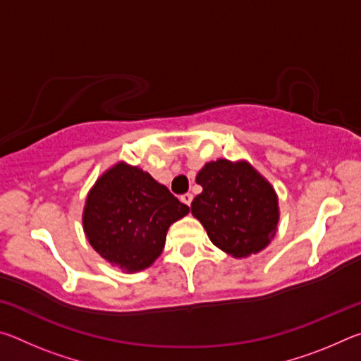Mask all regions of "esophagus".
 <instances>
[{
	"label": "esophagus",
	"instance_id": "34e87169",
	"mask_svg": "<svg viewBox=\"0 0 361 361\" xmlns=\"http://www.w3.org/2000/svg\"><path fill=\"white\" fill-rule=\"evenodd\" d=\"M181 202H185L186 205H191V202H192V194H191V192L183 194V195H181Z\"/></svg>",
	"mask_w": 361,
	"mask_h": 361
}]
</instances>
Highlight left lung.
Returning a JSON list of instances; mask_svg holds the SVG:
<instances>
[{
	"mask_svg": "<svg viewBox=\"0 0 361 361\" xmlns=\"http://www.w3.org/2000/svg\"><path fill=\"white\" fill-rule=\"evenodd\" d=\"M202 186L191 204L213 245L234 258L264 250L279 223V199L271 183L245 161L207 162L195 176Z\"/></svg>",
	"mask_w": 361,
	"mask_h": 361,
	"instance_id": "obj_1",
	"label": "left lung"
}]
</instances>
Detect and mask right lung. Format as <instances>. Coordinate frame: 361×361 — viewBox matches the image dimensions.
Masks as SVG:
<instances>
[{
	"mask_svg": "<svg viewBox=\"0 0 361 361\" xmlns=\"http://www.w3.org/2000/svg\"><path fill=\"white\" fill-rule=\"evenodd\" d=\"M188 213L189 207L148 172L118 162L89 191L82 226L103 259L126 272H138L159 258L170 224Z\"/></svg>",
	"mask_w": 361,
	"mask_h": 361,
	"instance_id": "right-lung-1",
	"label": "right lung"
}]
</instances>
